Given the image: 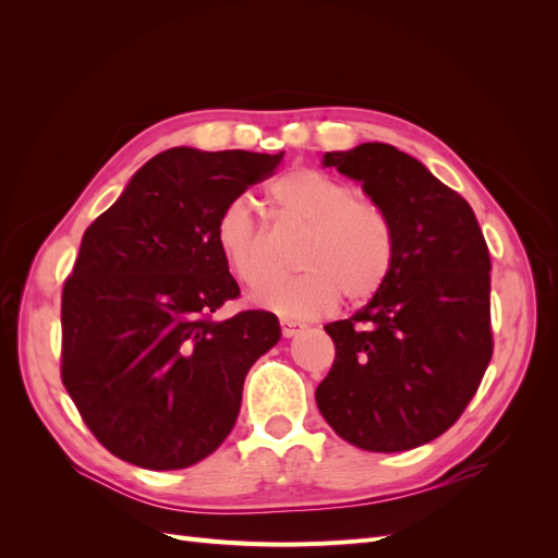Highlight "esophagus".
Returning a JSON list of instances; mask_svg holds the SVG:
<instances>
[{
    "instance_id": "1",
    "label": "esophagus",
    "mask_w": 558,
    "mask_h": 558,
    "mask_svg": "<svg viewBox=\"0 0 558 558\" xmlns=\"http://www.w3.org/2000/svg\"><path fill=\"white\" fill-rule=\"evenodd\" d=\"M302 328V324H298V320H289V318H281V335L283 337H293V335H298Z\"/></svg>"
}]
</instances>
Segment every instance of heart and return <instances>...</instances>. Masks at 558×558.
I'll return each instance as SVG.
<instances>
[{"label":"heart","instance_id":"1","mask_svg":"<svg viewBox=\"0 0 558 558\" xmlns=\"http://www.w3.org/2000/svg\"><path fill=\"white\" fill-rule=\"evenodd\" d=\"M267 202L281 221L305 228L293 279L263 286L251 300L289 318H318L332 312L342 293L349 302L373 298L396 263V228L377 199L359 195L344 179L320 170H293L267 185ZM214 242L230 272L246 286L272 275L267 238L244 199L218 214Z\"/></svg>","mask_w":558,"mask_h":558}]
</instances>
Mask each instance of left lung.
<instances>
[{
    "instance_id": "left-lung-1",
    "label": "left lung",
    "mask_w": 558,
    "mask_h": 558,
    "mask_svg": "<svg viewBox=\"0 0 558 558\" xmlns=\"http://www.w3.org/2000/svg\"><path fill=\"white\" fill-rule=\"evenodd\" d=\"M324 167L388 211L396 263L365 307L326 326L335 361L318 412L361 449L408 451L456 424L492 361L488 246L468 202L391 144L332 150Z\"/></svg>"
}]
</instances>
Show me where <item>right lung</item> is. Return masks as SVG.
<instances>
[{"label":"right lung","mask_w":558,"mask_h":558,"mask_svg":"<svg viewBox=\"0 0 558 558\" xmlns=\"http://www.w3.org/2000/svg\"><path fill=\"white\" fill-rule=\"evenodd\" d=\"M281 158L283 150H162L83 232L62 289L60 375L118 459L179 470L230 435L246 373L281 328L263 310L211 318L240 295L214 223Z\"/></svg>","instance_id":"1"}]
</instances>
